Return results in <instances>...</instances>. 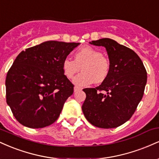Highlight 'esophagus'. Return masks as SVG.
<instances>
[{
  "mask_svg": "<svg viewBox=\"0 0 159 159\" xmlns=\"http://www.w3.org/2000/svg\"><path fill=\"white\" fill-rule=\"evenodd\" d=\"M82 90L81 87H77V86H75V87H74V92H77V91H79V90Z\"/></svg>",
  "mask_w": 159,
  "mask_h": 159,
  "instance_id": "1",
  "label": "esophagus"
}]
</instances>
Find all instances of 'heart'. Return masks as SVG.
I'll use <instances>...</instances> for the list:
<instances>
[{
  "label": "heart",
  "instance_id": "b5f03b06",
  "mask_svg": "<svg viewBox=\"0 0 159 159\" xmlns=\"http://www.w3.org/2000/svg\"><path fill=\"white\" fill-rule=\"evenodd\" d=\"M65 76L73 78L81 69L83 72L74 78L77 87H86L93 82L100 84L108 77L111 72V62L102 52L91 46H84L75 54V60L66 57L62 63Z\"/></svg>",
  "mask_w": 159,
  "mask_h": 159
}]
</instances>
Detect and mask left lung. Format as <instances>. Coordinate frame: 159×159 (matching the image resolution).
Wrapping results in <instances>:
<instances>
[{"mask_svg":"<svg viewBox=\"0 0 159 159\" xmlns=\"http://www.w3.org/2000/svg\"><path fill=\"white\" fill-rule=\"evenodd\" d=\"M90 43L106 48L111 72L101 85L84 89L86 99L82 111L94 126L116 128L132 117L142 99L147 70L134 51L114 40L104 38Z\"/></svg>","mask_w":159,"mask_h":159,"instance_id":"left-lung-1","label":"left lung"}]
</instances>
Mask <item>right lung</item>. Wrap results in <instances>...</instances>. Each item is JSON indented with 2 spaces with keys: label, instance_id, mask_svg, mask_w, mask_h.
Segmentation results:
<instances>
[{
  "label": "right lung",
  "instance_id": "add662e5",
  "mask_svg": "<svg viewBox=\"0 0 159 159\" xmlns=\"http://www.w3.org/2000/svg\"><path fill=\"white\" fill-rule=\"evenodd\" d=\"M79 43L47 41L22 51L7 72V103L17 121L31 129L52 125L59 117L74 85L63 61Z\"/></svg>",
  "mask_w": 159,
  "mask_h": 159
}]
</instances>
